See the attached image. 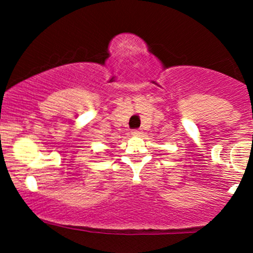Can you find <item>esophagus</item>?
Segmentation results:
<instances>
[{"label":"esophagus","instance_id":"obj_1","mask_svg":"<svg viewBox=\"0 0 253 253\" xmlns=\"http://www.w3.org/2000/svg\"><path fill=\"white\" fill-rule=\"evenodd\" d=\"M132 134L133 135H140L141 134V130L140 129H133L132 130Z\"/></svg>","mask_w":253,"mask_h":253}]
</instances>
